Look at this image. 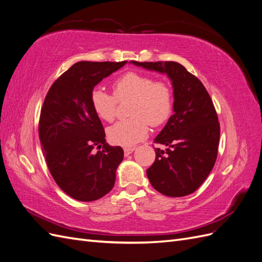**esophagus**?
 I'll use <instances>...</instances> for the list:
<instances>
[{
	"mask_svg": "<svg viewBox=\"0 0 262 262\" xmlns=\"http://www.w3.org/2000/svg\"><path fill=\"white\" fill-rule=\"evenodd\" d=\"M134 149H136V147H134V146H131V147H124V155L125 156H128V155H130L132 152H133V150Z\"/></svg>",
	"mask_w": 262,
	"mask_h": 262,
	"instance_id": "1",
	"label": "esophagus"
}]
</instances>
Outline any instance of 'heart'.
Returning a JSON list of instances; mask_svg holds the SVG:
<instances>
[{
	"instance_id": "b5f03b06",
	"label": "heart",
	"mask_w": 262,
	"mask_h": 262,
	"mask_svg": "<svg viewBox=\"0 0 262 262\" xmlns=\"http://www.w3.org/2000/svg\"><path fill=\"white\" fill-rule=\"evenodd\" d=\"M114 94L101 87H95L91 94L93 110L100 119L113 121L117 116L118 100L133 99L129 119H123L110 126L108 139L113 144L131 147L144 140L148 133V123L158 126L171 115L173 98L170 86L164 81H154L149 75L126 72L113 84Z\"/></svg>"
}]
</instances>
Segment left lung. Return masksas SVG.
<instances>
[{"label":"left lung","mask_w":262,"mask_h":262,"mask_svg":"<svg viewBox=\"0 0 262 262\" xmlns=\"http://www.w3.org/2000/svg\"><path fill=\"white\" fill-rule=\"evenodd\" d=\"M134 66L167 74L173 89V114L154 143L155 161L146 170L158 192L185 196L194 192L211 172L217 157L220 122L208 91L178 62H138Z\"/></svg>","instance_id":"8db88e82"}]
</instances>
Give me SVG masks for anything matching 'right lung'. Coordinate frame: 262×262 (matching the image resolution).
<instances>
[{
	"mask_svg": "<svg viewBox=\"0 0 262 262\" xmlns=\"http://www.w3.org/2000/svg\"><path fill=\"white\" fill-rule=\"evenodd\" d=\"M126 62H77L51 85L45 98L38 131L46 162L57 185L75 200H97L114 188L123 149L106 143L91 94Z\"/></svg>",
	"mask_w": 262,
	"mask_h": 262,
	"instance_id": "1",
	"label": "right lung"
}]
</instances>
